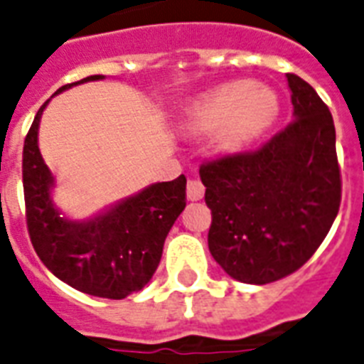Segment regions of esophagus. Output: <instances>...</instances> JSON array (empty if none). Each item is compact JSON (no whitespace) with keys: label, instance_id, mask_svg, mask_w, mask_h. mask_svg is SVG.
I'll return each mask as SVG.
<instances>
[{"label":"esophagus","instance_id":"esophagus-1","mask_svg":"<svg viewBox=\"0 0 364 364\" xmlns=\"http://www.w3.org/2000/svg\"><path fill=\"white\" fill-rule=\"evenodd\" d=\"M203 194H205V187L201 185V181H196V179H192V181H188L187 185V198L191 201H198L203 198Z\"/></svg>","mask_w":364,"mask_h":364}]
</instances>
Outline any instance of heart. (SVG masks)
<instances>
[{
	"instance_id": "b5f03b06",
	"label": "heart",
	"mask_w": 364,
	"mask_h": 364,
	"mask_svg": "<svg viewBox=\"0 0 364 364\" xmlns=\"http://www.w3.org/2000/svg\"><path fill=\"white\" fill-rule=\"evenodd\" d=\"M277 114L276 96L262 88L228 85L201 97L188 114L194 133L215 129L218 151H239L257 139Z\"/></svg>"
}]
</instances>
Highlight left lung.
<instances>
[{
  "label": "left lung",
  "instance_id": "1",
  "mask_svg": "<svg viewBox=\"0 0 364 364\" xmlns=\"http://www.w3.org/2000/svg\"><path fill=\"white\" fill-rule=\"evenodd\" d=\"M294 120L253 151L200 166L213 222L209 250L229 276L264 285L301 268L341 205V166L328 105L287 73Z\"/></svg>",
  "mask_w": 364,
  "mask_h": 364
}]
</instances>
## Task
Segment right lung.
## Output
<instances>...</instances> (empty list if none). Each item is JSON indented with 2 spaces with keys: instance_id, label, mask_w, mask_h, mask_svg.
<instances>
[{
  "instance_id": "obj_1",
  "label": "right lung",
  "mask_w": 364,
  "mask_h": 364,
  "mask_svg": "<svg viewBox=\"0 0 364 364\" xmlns=\"http://www.w3.org/2000/svg\"><path fill=\"white\" fill-rule=\"evenodd\" d=\"M103 79L90 75L73 85ZM38 109L23 142L21 177L27 231L48 270L85 294L122 300L142 291L155 274L164 239L187 205V179L155 183L88 222L59 215L51 201L53 176L38 149Z\"/></svg>"
}]
</instances>
